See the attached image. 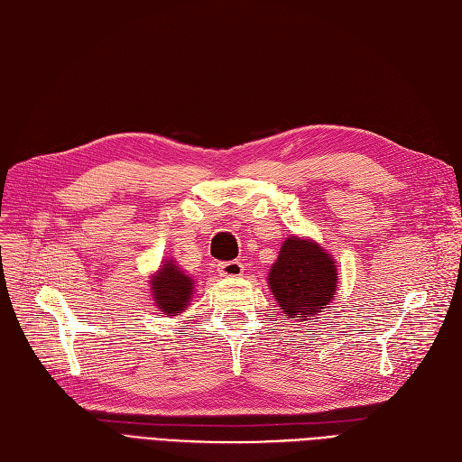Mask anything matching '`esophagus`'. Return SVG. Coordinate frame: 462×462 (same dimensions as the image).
I'll return each mask as SVG.
<instances>
[{
  "instance_id": "1",
  "label": "esophagus",
  "mask_w": 462,
  "mask_h": 462,
  "mask_svg": "<svg viewBox=\"0 0 462 462\" xmlns=\"http://www.w3.org/2000/svg\"><path fill=\"white\" fill-rule=\"evenodd\" d=\"M217 273L223 277H239V275H243V263L236 260L221 262V263H217Z\"/></svg>"
}]
</instances>
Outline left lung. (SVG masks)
<instances>
[{
    "label": "left lung",
    "instance_id": "1",
    "mask_svg": "<svg viewBox=\"0 0 462 462\" xmlns=\"http://www.w3.org/2000/svg\"><path fill=\"white\" fill-rule=\"evenodd\" d=\"M270 289L285 318L309 319L331 302L337 291L335 262L316 243L289 236L272 265Z\"/></svg>",
    "mask_w": 462,
    "mask_h": 462
}]
</instances>
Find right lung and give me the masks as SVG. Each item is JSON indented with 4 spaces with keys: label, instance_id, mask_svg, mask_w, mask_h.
I'll use <instances>...</instances> for the list:
<instances>
[{
    "label": "right lung",
    "instance_id": "1",
    "mask_svg": "<svg viewBox=\"0 0 462 462\" xmlns=\"http://www.w3.org/2000/svg\"><path fill=\"white\" fill-rule=\"evenodd\" d=\"M192 289V279L173 262H165L163 268L152 277V297L160 314L177 316L190 300Z\"/></svg>",
    "mask_w": 462,
    "mask_h": 462
}]
</instances>
